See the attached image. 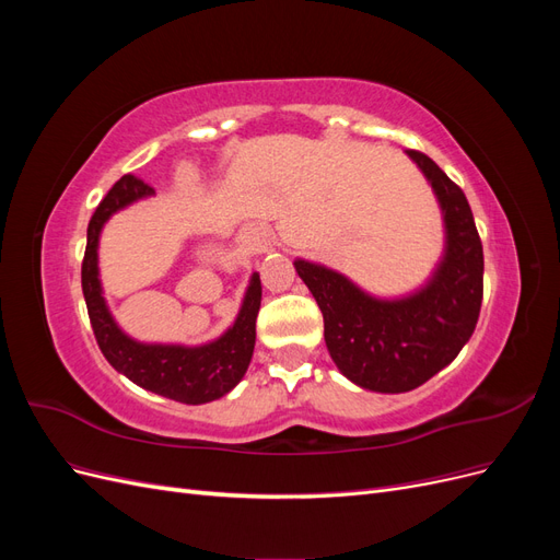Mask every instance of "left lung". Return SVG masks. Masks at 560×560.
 <instances>
[{"label": "left lung", "mask_w": 560, "mask_h": 560, "mask_svg": "<svg viewBox=\"0 0 560 560\" xmlns=\"http://www.w3.org/2000/svg\"><path fill=\"white\" fill-rule=\"evenodd\" d=\"M406 154L432 184L446 226L444 259L425 287L376 299L331 268L294 261L325 317L334 364L374 393H409L448 366L474 334L483 299V247L463 189L422 151Z\"/></svg>", "instance_id": "left-lung-1"}]
</instances>
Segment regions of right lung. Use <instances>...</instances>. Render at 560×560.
I'll list each match as a JSON object with an SVG mask.
<instances>
[{
    "label": "right lung",
    "instance_id": "add662e5",
    "mask_svg": "<svg viewBox=\"0 0 560 560\" xmlns=\"http://www.w3.org/2000/svg\"><path fill=\"white\" fill-rule=\"evenodd\" d=\"M154 189L140 177L124 175L109 194L100 200L89 222L86 254L81 264V290L86 299L95 341L107 362L149 393L175 399L182 404H206L224 397L241 383L249 366L257 338V315L261 306V280L254 273L243 299V308L233 327L212 343L186 346H149L132 341L116 322L103 299V287L97 278V241L107 219L130 202L151 196Z\"/></svg>",
    "mask_w": 560,
    "mask_h": 560
}]
</instances>
